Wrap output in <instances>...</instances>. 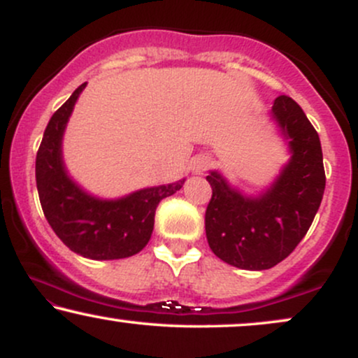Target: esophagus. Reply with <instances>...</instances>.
I'll return each instance as SVG.
<instances>
[{
    "label": "esophagus",
    "mask_w": 358,
    "mask_h": 358,
    "mask_svg": "<svg viewBox=\"0 0 358 358\" xmlns=\"http://www.w3.org/2000/svg\"><path fill=\"white\" fill-rule=\"evenodd\" d=\"M212 166V158L208 155H199L193 158L192 171L195 175H203Z\"/></svg>",
    "instance_id": "1"
}]
</instances>
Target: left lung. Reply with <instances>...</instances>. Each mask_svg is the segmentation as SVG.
<instances>
[{
    "instance_id": "obj_1",
    "label": "left lung",
    "mask_w": 358,
    "mask_h": 358,
    "mask_svg": "<svg viewBox=\"0 0 358 358\" xmlns=\"http://www.w3.org/2000/svg\"><path fill=\"white\" fill-rule=\"evenodd\" d=\"M271 114L291 156L264 192L245 195L219 171L207 176L212 187L205 212L208 245L239 269H269L289 256L306 236L327 182L322 143L303 109L279 96Z\"/></svg>"
}]
</instances>
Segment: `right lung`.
<instances>
[{
  "instance_id": "obj_1",
  "label": "right lung",
  "mask_w": 358,
  "mask_h": 358,
  "mask_svg": "<svg viewBox=\"0 0 358 358\" xmlns=\"http://www.w3.org/2000/svg\"><path fill=\"white\" fill-rule=\"evenodd\" d=\"M85 85L53 113L43 133L35 163L40 203L53 232L79 256L94 261L131 257L150 242L158 203L180 190L185 178L113 200L90 195L73 182L62 156V139Z\"/></svg>"
}]
</instances>
